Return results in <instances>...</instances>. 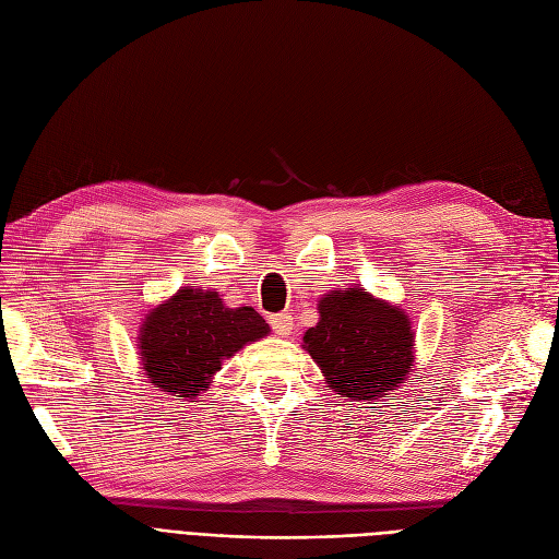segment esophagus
<instances>
[{
	"instance_id": "34e87169",
	"label": "esophagus",
	"mask_w": 559,
	"mask_h": 559,
	"mask_svg": "<svg viewBox=\"0 0 559 559\" xmlns=\"http://www.w3.org/2000/svg\"><path fill=\"white\" fill-rule=\"evenodd\" d=\"M271 325L277 335H288L294 331V317L288 312H280L271 317Z\"/></svg>"
}]
</instances>
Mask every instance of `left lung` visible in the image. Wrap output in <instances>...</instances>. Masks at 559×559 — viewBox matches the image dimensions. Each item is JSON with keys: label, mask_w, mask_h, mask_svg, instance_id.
Segmentation results:
<instances>
[{"label": "left lung", "mask_w": 559, "mask_h": 559, "mask_svg": "<svg viewBox=\"0 0 559 559\" xmlns=\"http://www.w3.org/2000/svg\"><path fill=\"white\" fill-rule=\"evenodd\" d=\"M317 310L319 321L302 335V349L329 389L354 402L377 404L407 383L416 333L400 305L354 286L323 294Z\"/></svg>", "instance_id": "left-lung-1"}]
</instances>
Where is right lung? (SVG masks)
Instances as JSON below:
<instances>
[{
    "label": "right lung",
    "instance_id": "1",
    "mask_svg": "<svg viewBox=\"0 0 559 559\" xmlns=\"http://www.w3.org/2000/svg\"><path fill=\"white\" fill-rule=\"evenodd\" d=\"M267 333L271 325L254 307H228L213 288L180 286L141 323V370L155 389L197 402L224 360Z\"/></svg>",
    "mask_w": 559,
    "mask_h": 559
}]
</instances>
